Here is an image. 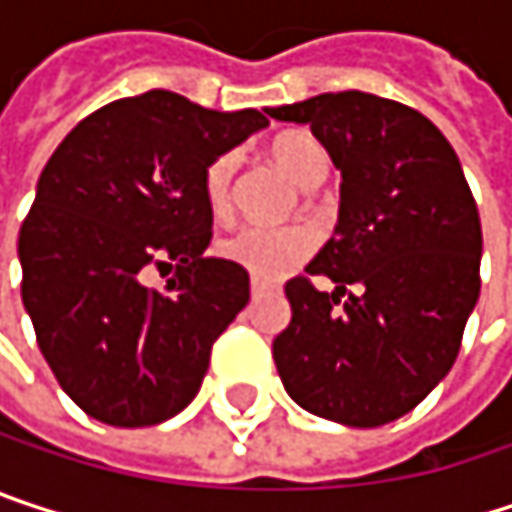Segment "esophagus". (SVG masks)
Instances as JSON below:
<instances>
[{
	"label": "esophagus",
	"mask_w": 512,
	"mask_h": 512,
	"mask_svg": "<svg viewBox=\"0 0 512 512\" xmlns=\"http://www.w3.org/2000/svg\"><path fill=\"white\" fill-rule=\"evenodd\" d=\"M266 290H269V284H266V281H260V278H252V296H263V293H266Z\"/></svg>",
	"instance_id": "34e87169"
}]
</instances>
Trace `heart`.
<instances>
[{
  "mask_svg": "<svg viewBox=\"0 0 512 512\" xmlns=\"http://www.w3.org/2000/svg\"><path fill=\"white\" fill-rule=\"evenodd\" d=\"M269 156L284 168L299 186H314L329 171V156L323 145L305 133L290 130L269 142ZM234 174L237 156H216L204 171V198L213 216H228L234 204ZM317 249V234L308 228H260L240 225L219 240V255L243 269H249L260 281H278L302 266Z\"/></svg>",
  "mask_w": 512,
  "mask_h": 512,
  "instance_id": "obj_1",
  "label": "heart"
}]
</instances>
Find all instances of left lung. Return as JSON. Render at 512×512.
Instances as JSON below:
<instances>
[{
	"mask_svg": "<svg viewBox=\"0 0 512 512\" xmlns=\"http://www.w3.org/2000/svg\"><path fill=\"white\" fill-rule=\"evenodd\" d=\"M269 118L308 124L344 177L335 237L284 284L293 317L272 341L278 376L320 418L388 424L457 361L480 296L474 195L439 127L397 100L338 91ZM311 274L339 287L323 294ZM353 283L359 293L347 294Z\"/></svg>",
	"mask_w": 512,
	"mask_h": 512,
	"instance_id": "1",
	"label": "left lung"
}]
</instances>
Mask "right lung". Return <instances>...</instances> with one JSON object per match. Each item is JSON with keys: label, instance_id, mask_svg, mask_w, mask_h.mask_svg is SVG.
<instances>
[{"label": "right lung", "instance_id": "right-lung-1", "mask_svg": "<svg viewBox=\"0 0 512 512\" xmlns=\"http://www.w3.org/2000/svg\"><path fill=\"white\" fill-rule=\"evenodd\" d=\"M269 121L154 88L82 118L41 171L20 228L23 305L64 394L112 427H154L192 403L249 272L207 257L204 171ZM148 268H174L148 288Z\"/></svg>", "mask_w": 512, "mask_h": 512}]
</instances>
